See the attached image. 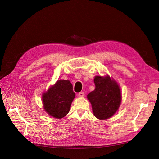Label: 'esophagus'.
Here are the masks:
<instances>
[{"label": "esophagus", "instance_id": "34e87169", "mask_svg": "<svg viewBox=\"0 0 159 159\" xmlns=\"http://www.w3.org/2000/svg\"><path fill=\"white\" fill-rule=\"evenodd\" d=\"M79 97H83L84 95V92H80L79 93Z\"/></svg>", "mask_w": 159, "mask_h": 159}]
</instances>
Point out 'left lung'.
Segmentation results:
<instances>
[{
    "label": "left lung",
    "instance_id": "obj_1",
    "mask_svg": "<svg viewBox=\"0 0 159 159\" xmlns=\"http://www.w3.org/2000/svg\"><path fill=\"white\" fill-rule=\"evenodd\" d=\"M95 89L87 97L91 102L93 112L98 119L106 120L112 117L119 108L121 94L119 86L108 76H96Z\"/></svg>",
    "mask_w": 159,
    "mask_h": 159
}]
</instances>
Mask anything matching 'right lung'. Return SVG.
<instances>
[{"instance_id": "right-lung-1", "label": "right lung", "mask_w": 159, "mask_h": 159, "mask_svg": "<svg viewBox=\"0 0 159 159\" xmlns=\"http://www.w3.org/2000/svg\"><path fill=\"white\" fill-rule=\"evenodd\" d=\"M75 96L73 85L70 80H58L47 92L43 93L44 109L55 118H64L70 111Z\"/></svg>"}]
</instances>
